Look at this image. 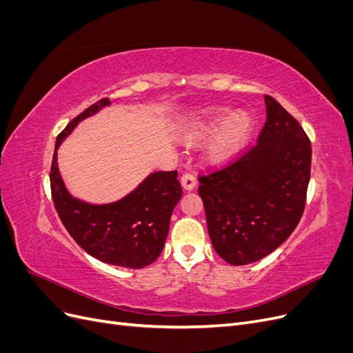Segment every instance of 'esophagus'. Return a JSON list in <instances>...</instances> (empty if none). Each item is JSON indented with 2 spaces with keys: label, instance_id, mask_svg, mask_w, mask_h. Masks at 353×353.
Wrapping results in <instances>:
<instances>
[{
  "label": "esophagus",
  "instance_id": "obj_1",
  "mask_svg": "<svg viewBox=\"0 0 353 353\" xmlns=\"http://www.w3.org/2000/svg\"><path fill=\"white\" fill-rule=\"evenodd\" d=\"M196 184H197L196 176L191 172H185V174H183V176H181V185H183L184 190L191 191L196 187Z\"/></svg>",
  "mask_w": 353,
  "mask_h": 353
}]
</instances>
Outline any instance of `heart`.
I'll return each instance as SVG.
<instances>
[{"label":"heart","instance_id":"heart-1","mask_svg":"<svg viewBox=\"0 0 353 353\" xmlns=\"http://www.w3.org/2000/svg\"><path fill=\"white\" fill-rule=\"evenodd\" d=\"M225 108L209 109L191 119L183 131V138L190 144L208 140L206 156L212 163H223L236 157L248 144L252 134V119L244 112L228 114Z\"/></svg>","mask_w":353,"mask_h":353}]
</instances>
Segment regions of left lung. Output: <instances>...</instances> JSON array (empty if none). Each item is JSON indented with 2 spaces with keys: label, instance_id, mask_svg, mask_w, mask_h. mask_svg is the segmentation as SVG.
I'll return each mask as SVG.
<instances>
[{
  "label": "left lung",
  "instance_id": "obj_1",
  "mask_svg": "<svg viewBox=\"0 0 353 353\" xmlns=\"http://www.w3.org/2000/svg\"><path fill=\"white\" fill-rule=\"evenodd\" d=\"M258 144L221 170L199 178L213 249L231 265L272 253L302 218L311 178V141L283 105L265 95Z\"/></svg>",
  "mask_w": 353,
  "mask_h": 353
}]
</instances>
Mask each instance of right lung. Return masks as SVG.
Instances as JSON below:
<instances>
[{"instance_id": "right-lung-1", "label": "right lung", "mask_w": 353, "mask_h": 353, "mask_svg": "<svg viewBox=\"0 0 353 353\" xmlns=\"http://www.w3.org/2000/svg\"><path fill=\"white\" fill-rule=\"evenodd\" d=\"M109 104V99L94 103L57 137L50 174L51 196L63 225L85 252L104 263L140 270L163 250L170 215L183 196L176 170L150 174L123 199L92 205L69 193L57 165L59 147L73 128Z\"/></svg>"}]
</instances>
